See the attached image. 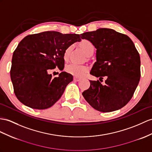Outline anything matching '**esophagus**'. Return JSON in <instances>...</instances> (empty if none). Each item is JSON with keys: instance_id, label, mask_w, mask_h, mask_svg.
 Returning <instances> with one entry per match:
<instances>
[{"instance_id": "34e87169", "label": "esophagus", "mask_w": 152, "mask_h": 152, "mask_svg": "<svg viewBox=\"0 0 152 152\" xmlns=\"http://www.w3.org/2000/svg\"><path fill=\"white\" fill-rule=\"evenodd\" d=\"M73 80L75 81H77V82H78V81H80L81 80L80 78H79V77H73Z\"/></svg>"}]
</instances>
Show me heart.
Listing matches in <instances>:
<instances>
[{"instance_id":"heart-1","label":"heart","mask_w":152,"mask_h":152,"mask_svg":"<svg viewBox=\"0 0 152 152\" xmlns=\"http://www.w3.org/2000/svg\"><path fill=\"white\" fill-rule=\"evenodd\" d=\"M80 45L86 55L94 51V44H92V42L90 41L89 40H87V39L82 40L80 42ZM71 50H72L71 46H68L65 50L64 52V58L65 60H67L68 58ZM65 69L68 73L72 74V75L74 76L81 77L84 76L88 73L89 68L87 66H85V65H80V64H77L75 63H71L66 66Z\"/></svg>"}]
</instances>
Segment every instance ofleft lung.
I'll return each mask as SVG.
<instances>
[{"label": "left lung", "mask_w": 152, "mask_h": 152, "mask_svg": "<svg viewBox=\"0 0 152 152\" xmlns=\"http://www.w3.org/2000/svg\"><path fill=\"white\" fill-rule=\"evenodd\" d=\"M81 39L89 40L97 49L90 74L101 81L106 78L104 85L99 80H90L84 98L101 112L123 108L134 95L140 77V59L134 42L126 35L108 28L85 32Z\"/></svg>", "instance_id": "left-lung-1"}]
</instances>
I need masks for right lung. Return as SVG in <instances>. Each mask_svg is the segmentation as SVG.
Instances as JSON below:
<instances>
[{"mask_svg": "<svg viewBox=\"0 0 152 152\" xmlns=\"http://www.w3.org/2000/svg\"><path fill=\"white\" fill-rule=\"evenodd\" d=\"M80 40L79 34L50 31L25 37L14 51L10 70L18 101L33 109L52 106L73 80V76L62 72L52 78L48 72L57 67L63 69L65 50Z\"/></svg>", "mask_w": 152, "mask_h": 152, "instance_id": "obj_1", "label": "right lung"}]
</instances>
